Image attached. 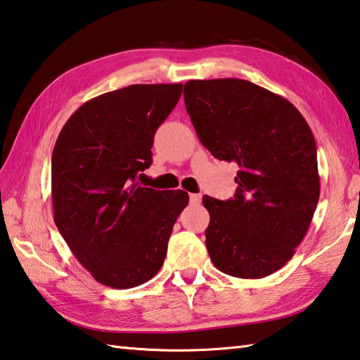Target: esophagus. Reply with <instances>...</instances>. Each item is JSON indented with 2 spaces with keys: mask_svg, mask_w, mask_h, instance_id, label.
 <instances>
[{
  "mask_svg": "<svg viewBox=\"0 0 360 360\" xmlns=\"http://www.w3.org/2000/svg\"><path fill=\"white\" fill-rule=\"evenodd\" d=\"M200 199H202L200 194H189V202H191L193 205H198V203H200Z\"/></svg>",
  "mask_w": 360,
  "mask_h": 360,
  "instance_id": "34e87169",
  "label": "esophagus"
}]
</instances>
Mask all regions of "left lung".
Returning <instances> with one entry per match:
<instances>
[{
  "mask_svg": "<svg viewBox=\"0 0 360 360\" xmlns=\"http://www.w3.org/2000/svg\"><path fill=\"white\" fill-rule=\"evenodd\" d=\"M183 96L203 147L240 167L233 198H202L210 259L241 279L276 273L295 255L320 199L310 127L288 100L246 79H191Z\"/></svg>",
  "mask_w": 360,
  "mask_h": 360,
  "instance_id": "left-lung-1",
  "label": "left lung"
}]
</instances>
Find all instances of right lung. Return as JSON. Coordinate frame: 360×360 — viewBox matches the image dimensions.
Here are the masks:
<instances>
[{
	"label": "right lung",
	"instance_id": "obj_1",
	"mask_svg": "<svg viewBox=\"0 0 360 360\" xmlns=\"http://www.w3.org/2000/svg\"><path fill=\"white\" fill-rule=\"evenodd\" d=\"M183 84H131L75 111L51 157L54 224L72 254L103 285L150 281L188 193L141 186L153 136L177 105Z\"/></svg>",
	"mask_w": 360,
	"mask_h": 360
}]
</instances>
